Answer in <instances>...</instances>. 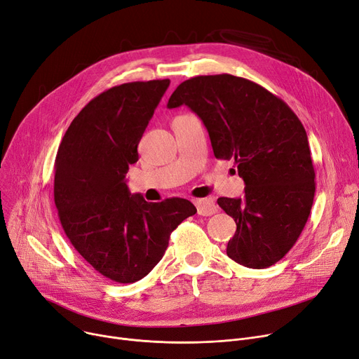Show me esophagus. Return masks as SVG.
<instances>
[{"label":"esophagus","mask_w":359,"mask_h":359,"mask_svg":"<svg viewBox=\"0 0 359 359\" xmlns=\"http://www.w3.org/2000/svg\"><path fill=\"white\" fill-rule=\"evenodd\" d=\"M194 204L200 216H212L217 212V205L213 198H198L194 200Z\"/></svg>","instance_id":"1"}]
</instances>
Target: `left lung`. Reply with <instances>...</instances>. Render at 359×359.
<instances>
[{
    "label": "left lung",
    "instance_id": "obj_1",
    "mask_svg": "<svg viewBox=\"0 0 359 359\" xmlns=\"http://www.w3.org/2000/svg\"><path fill=\"white\" fill-rule=\"evenodd\" d=\"M191 109L204 123L217 159H233L245 181L243 198L220 197L235 219L227 257L262 269L297 242L313 205L314 166L306 130L277 95L230 74L184 81L168 107Z\"/></svg>",
    "mask_w": 359,
    "mask_h": 359
}]
</instances>
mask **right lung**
<instances>
[{"instance_id": "add662e5", "label": "right lung", "mask_w": 359, "mask_h": 359, "mask_svg": "<svg viewBox=\"0 0 359 359\" xmlns=\"http://www.w3.org/2000/svg\"><path fill=\"white\" fill-rule=\"evenodd\" d=\"M170 79L121 83L72 120L55 159L53 196L65 235L97 272L120 284L142 280L162 259L172 231L197 213L191 201L147 203L126 184L137 144Z\"/></svg>"}]
</instances>
